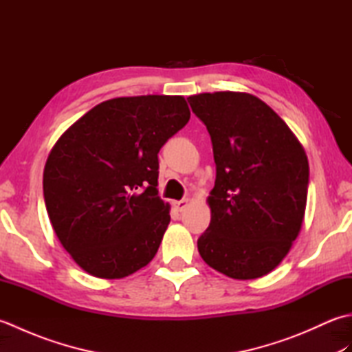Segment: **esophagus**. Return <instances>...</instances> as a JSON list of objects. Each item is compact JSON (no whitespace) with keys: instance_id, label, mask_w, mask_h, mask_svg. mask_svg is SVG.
Masks as SVG:
<instances>
[{"instance_id":"obj_1","label":"esophagus","mask_w":352,"mask_h":352,"mask_svg":"<svg viewBox=\"0 0 352 352\" xmlns=\"http://www.w3.org/2000/svg\"><path fill=\"white\" fill-rule=\"evenodd\" d=\"M188 203L189 201L188 199H182V201H174V207H175V210L177 212H183L186 207H188Z\"/></svg>"}]
</instances>
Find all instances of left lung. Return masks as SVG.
Instances as JSON below:
<instances>
[{
	"label": "left lung",
	"instance_id": "8db88e82",
	"mask_svg": "<svg viewBox=\"0 0 352 352\" xmlns=\"http://www.w3.org/2000/svg\"><path fill=\"white\" fill-rule=\"evenodd\" d=\"M188 101L207 126L216 163L212 219L198 239L199 256L230 278H258L280 265L301 230L307 155L257 96L214 92Z\"/></svg>",
	"mask_w": 352,
	"mask_h": 352
}]
</instances>
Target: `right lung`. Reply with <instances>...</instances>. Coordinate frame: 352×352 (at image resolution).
Segmentation results:
<instances>
[{
    "mask_svg": "<svg viewBox=\"0 0 352 352\" xmlns=\"http://www.w3.org/2000/svg\"><path fill=\"white\" fill-rule=\"evenodd\" d=\"M189 119L183 96L115 98L89 110L51 149L45 206L86 272L124 278L154 258L170 221L157 190L159 151Z\"/></svg>",
    "mask_w": 352,
    "mask_h": 352,
    "instance_id": "add662e5",
    "label": "right lung"
}]
</instances>
